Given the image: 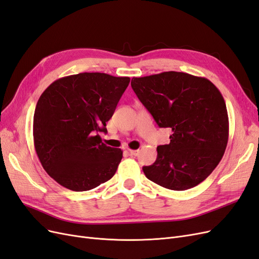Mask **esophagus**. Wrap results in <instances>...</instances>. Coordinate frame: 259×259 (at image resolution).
Listing matches in <instances>:
<instances>
[{
  "instance_id": "obj_1",
  "label": "esophagus",
  "mask_w": 259,
  "mask_h": 259,
  "mask_svg": "<svg viewBox=\"0 0 259 259\" xmlns=\"http://www.w3.org/2000/svg\"><path fill=\"white\" fill-rule=\"evenodd\" d=\"M128 153L133 156H136V155H138L139 150H132V149H128Z\"/></svg>"
}]
</instances>
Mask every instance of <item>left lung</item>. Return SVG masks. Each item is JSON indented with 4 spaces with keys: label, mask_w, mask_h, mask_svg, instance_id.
<instances>
[{
    "label": "left lung",
    "mask_w": 259,
    "mask_h": 259,
    "mask_svg": "<svg viewBox=\"0 0 259 259\" xmlns=\"http://www.w3.org/2000/svg\"><path fill=\"white\" fill-rule=\"evenodd\" d=\"M132 89L160 127L171 130L168 145L143 170L148 179L183 191L206 179L221 162L229 136L224 97L205 77L168 71L133 77Z\"/></svg>",
    "instance_id": "obj_1"
}]
</instances>
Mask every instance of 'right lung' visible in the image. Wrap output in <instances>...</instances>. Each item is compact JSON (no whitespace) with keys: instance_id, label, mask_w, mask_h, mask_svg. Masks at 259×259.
Instances as JSON below:
<instances>
[{"instance_id":"right-lung-1","label":"right lung","mask_w":259,"mask_h":259,"mask_svg":"<svg viewBox=\"0 0 259 259\" xmlns=\"http://www.w3.org/2000/svg\"><path fill=\"white\" fill-rule=\"evenodd\" d=\"M127 76L84 72L53 82L38 98L33 142L43 168L72 191H88L112 178L123 151L101 142Z\"/></svg>"}]
</instances>
